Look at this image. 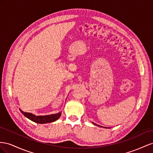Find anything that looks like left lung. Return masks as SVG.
<instances>
[{"label":"left lung","instance_id":"1","mask_svg":"<svg viewBox=\"0 0 153 153\" xmlns=\"http://www.w3.org/2000/svg\"><path fill=\"white\" fill-rule=\"evenodd\" d=\"M93 124H95V125H96V126H99V125H97V124H95V123H93ZM101 127H102V126H101Z\"/></svg>","mask_w":153,"mask_h":153}]
</instances>
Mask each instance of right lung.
Returning a JSON list of instances; mask_svg holds the SVG:
<instances>
[{"instance_id": "add662e5", "label": "right lung", "mask_w": 153, "mask_h": 153, "mask_svg": "<svg viewBox=\"0 0 153 153\" xmlns=\"http://www.w3.org/2000/svg\"><path fill=\"white\" fill-rule=\"evenodd\" d=\"M21 113L25 117L28 118L29 119L32 120L34 123L38 124H45V123H50L52 122H54L56 120H58L61 116L62 113H58L57 114H52L50 115H45V116H36L34 114H32L30 113L24 112L20 109Z\"/></svg>"}]
</instances>
